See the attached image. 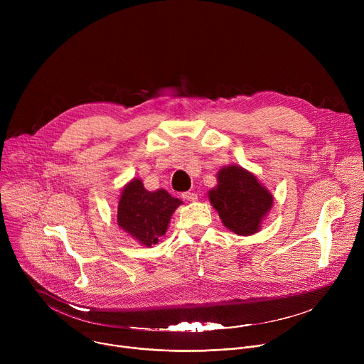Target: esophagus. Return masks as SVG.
Returning <instances> with one entry per match:
<instances>
[{"label": "esophagus", "mask_w": 364, "mask_h": 364, "mask_svg": "<svg viewBox=\"0 0 364 364\" xmlns=\"http://www.w3.org/2000/svg\"><path fill=\"white\" fill-rule=\"evenodd\" d=\"M181 196H183V198L187 200V201H196V200H197V194H196V193H191V191H186V193H183Z\"/></svg>", "instance_id": "obj_1"}]
</instances>
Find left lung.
Here are the masks:
<instances>
[{"mask_svg": "<svg viewBox=\"0 0 364 364\" xmlns=\"http://www.w3.org/2000/svg\"><path fill=\"white\" fill-rule=\"evenodd\" d=\"M209 200L222 223L239 236L257 233L272 209L274 197L256 176L240 166H226L218 173V186Z\"/></svg>", "mask_w": 364, "mask_h": 364, "instance_id": "left-lung-1", "label": "left lung"}]
</instances>
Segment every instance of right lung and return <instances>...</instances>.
<instances>
[{
  "label": "right lung",
  "instance_id": "1",
  "mask_svg": "<svg viewBox=\"0 0 364 364\" xmlns=\"http://www.w3.org/2000/svg\"><path fill=\"white\" fill-rule=\"evenodd\" d=\"M181 200L164 188L148 191L141 178H132L121 190L118 226L139 245L151 247L166 235L170 219Z\"/></svg>",
  "mask_w": 364,
  "mask_h": 364
}]
</instances>
